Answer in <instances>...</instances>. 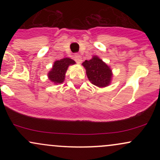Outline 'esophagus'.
<instances>
[{"label":"esophagus","instance_id":"obj_1","mask_svg":"<svg viewBox=\"0 0 160 160\" xmlns=\"http://www.w3.org/2000/svg\"><path fill=\"white\" fill-rule=\"evenodd\" d=\"M74 59H75V61H76V62L78 64H80L82 62V57L80 56H79V55H76V56H75V57H74Z\"/></svg>","mask_w":160,"mask_h":160}]
</instances>
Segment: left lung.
<instances>
[{"instance_id":"8db88e82","label":"left lung","mask_w":160,"mask_h":160,"mask_svg":"<svg viewBox=\"0 0 160 160\" xmlns=\"http://www.w3.org/2000/svg\"><path fill=\"white\" fill-rule=\"evenodd\" d=\"M82 65L86 69V76L93 85L99 88L106 87L111 84L113 73L110 66L97 56L90 60H86Z\"/></svg>"}]
</instances>
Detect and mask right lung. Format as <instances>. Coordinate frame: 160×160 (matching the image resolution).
<instances>
[{
    "mask_svg": "<svg viewBox=\"0 0 160 160\" xmlns=\"http://www.w3.org/2000/svg\"><path fill=\"white\" fill-rule=\"evenodd\" d=\"M76 64L75 61L69 58L56 60L52 65V68L49 71L48 79L54 84H60L65 81V74L70 65Z\"/></svg>",
    "mask_w": 160,
    "mask_h": 160,
    "instance_id": "add662e5",
    "label": "right lung"
}]
</instances>
